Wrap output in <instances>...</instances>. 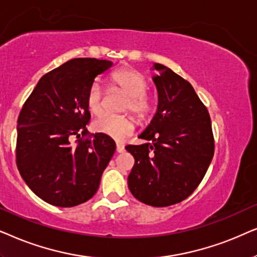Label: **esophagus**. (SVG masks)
Here are the masks:
<instances>
[{"mask_svg":"<svg viewBox=\"0 0 257 257\" xmlns=\"http://www.w3.org/2000/svg\"><path fill=\"white\" fill-rule=\"evenodd\" d=\"M116 152H117V153L124 152V146H122L121 143H116Z\"/></svg>","mask_w":257,"mask_h":257,"instance_id":"esophagus-1","label":"esophagus"}]
</instances>
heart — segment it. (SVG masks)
I'll list each match as a JSON object with an SVG mask.
<instances>
[{
	"label": "heart",
	"mask_w": 257,
	"mask_h": 257,
	"mask_svg": "<svg viewBox=\"0 0 257 257\" xmlns=\"http://www.w3.org/2000/svg\"><path fill=\"white\" fill-rule=\"evenodd\" d=\"M112 87L121 89L128 95L123 110L132 111L139 121H145L154 110V100L147 93L148 83L140 71L133 68H121L110 76ZM85 107L94 116L103 112V91L98 83H93L85 95ZM94 131L117 141L125 139L134 131V121L129 116L105 115L94 122Z\"/></svg>",
	"instance_id": "1"
}]
</instances>
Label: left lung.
Here are the masks:
<instances>
[{
  "instance_id": "left-lung-1",
  "label": "left lung",
  "mask_w": 257,
  "mask_h": 257,
  "mask_svg": "<svg viewBox=\"0 0 257 257\" xmlns=\"http://www.w3.org/2000/svg\"><path fill=\"white\" fill-rule=\"evenodd\" d=\"M159 107L147 129V140L125 149L135 164L128 176L132 194L153 207L176 204L194 193L214 156L209 112L187 80L155 63Z\"/></svg>"
}]
</instances>
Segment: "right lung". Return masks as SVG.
<instances>
[{
	"instance_id": "obj_1",
	"label": "right lung",
	"mask_w": 257,
	"mask_h": 257,
	"mask_svg": "<svg viewBox=\"0 0 257 257\" xmlns=\"http://www.w3.org/2000/svg\"><path fill=\"white\" fill-rule=\"evenodd\" d=\"M110 61L74 59L43 75L17 119L16 164L40 198L69 208L90 200L115 153V142L89 134L85 95ZM75 140L73 144L72 141Z\"/></svg>"
}]
</instances>
